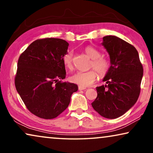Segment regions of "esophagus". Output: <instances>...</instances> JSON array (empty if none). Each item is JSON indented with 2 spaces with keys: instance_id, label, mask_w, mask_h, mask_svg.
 <instances>
[{
  "instance_id": "esophagus-1",
  "label": "esophagus",
  "mask_w": 153,
  "mask_h": 153,
  "mask_svg": "<svg viewBox=\"0 0 153 153\" xmlns=\"http://www.w3.org/2000/svg\"><path fill=\"white\" fill-rule=\"evenodd\" d=\"M78 89L79 91H81V90H85L86 89V87H81V86H79L78 87Z\"/></svg>"
}]
</instances>
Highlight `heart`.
Listing matches in <instances>:
<instances>
[{"mask_svg":"<svg viewBox=\"0 0 153 153\" xmlns=\"http://www.w3.org/2000/svg\"><path fill=\"white\" fill-rule=\"evenodd\" d=\"M85 52L91 59L90 62V68H94L95 70L91 69L88 71H77L70 77V80L77 85L87 87L94 82L97 77V71L100 76H104L109 69L110 63L107 58L101 57V53L97 49L91 46H87L85 48ZM63 62L65 66L68 69L73 68V52L68 51L64 55ZM97 71L96 72L95 71Z\"/></svg>","mask_w":153,"mask_h":153,"instance_id":"1","label":"heart"}]
</instances>
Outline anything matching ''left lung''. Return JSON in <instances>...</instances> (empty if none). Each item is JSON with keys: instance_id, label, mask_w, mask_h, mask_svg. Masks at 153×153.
<instances>
[{"instance_id": "left-lung-1", "label": "left lung", "mask_w": 153, "mask_h": 153, "mask_svg": "<svg viewBox=\"0 0 153 153\" xmlns=\"http://www.w3.org/2000/svg\"><path fill=\"white\" fill-rule=\"evenodd\" d=\"M102 39L111 66L103 79L107 85L96 87L98 96L91 105L100 116L113 119L123 115L136 103L143 69L132 45L116 36H105Z\"/></svg>"}]
</instances>
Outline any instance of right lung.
<instances>
[{
  "mask_svg": "<svg viewBox=\"0 0 153 153\" xmlns=\"http://www.w3.org/2000/svg\"><path fill=\"white\" fill-rule=\"evenodd\" d=\"M68 43L57 38L34 41L21 53L14 83L27 109L36 117L52 119L67 108L76 84L66 77L64 55Z\"/></svg>",
  "mask_w": 153,
  "mask_h": 153,
  "instance_id": "right-lung-1",
  "label": "right lung"
}]
</instances>
